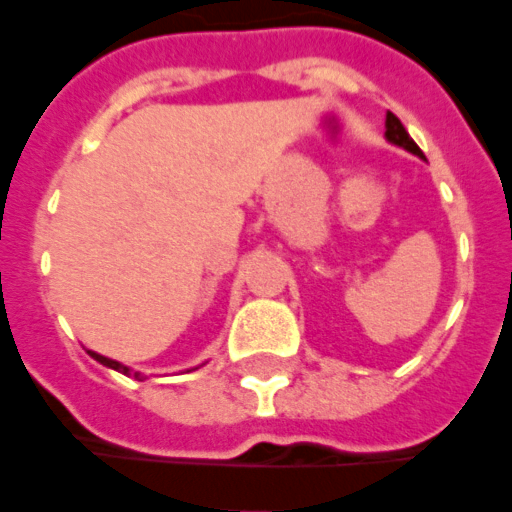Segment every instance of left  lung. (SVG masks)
<instances>
[{
    "label": "left lung",
    "mask_w": 512,
    "mask_h": 512,
    "mask_svg": "<svg viewBox=\"0 0 512 512\" xmlns=\"http://www.w3.org/2000/svg\"><path fill=\"white\" fill-rule=\"evenodd\" d=\"M386 137H389V143H394V146H400L405 151L416 154V157H422V148L413 143L411 134L405 132V126H402L400 118L394 112H386Z\"/></svg>",
    "instance_id": "obj_1"
}]
</instances>
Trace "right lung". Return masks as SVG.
Returning <instances> with one entry per match:
<instances>
[{"mask_svg":"<svg viewBox=\"0 0 512 512\" xmlns=\"http://www.w3.org/2000/svg\"><path fill=\"white\" fill-rule=\"evenodd\" d=\"M90 355H93V358H96L99 364H104V366H110V369H115V372H123V375H132V378H140V372H132L129 366L118 364V361H112V358H104V355H99V353H90Z\"/></svg>","mask_w":512,"mask_h":512,"instance_id":"1","label":"right lung"}]
</instances>
